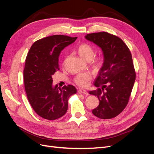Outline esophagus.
Listing matches in <instances>:
<instances>
[{"mask_svg": "<svg viewBox=\"0 0 154 154\" xmlns=\"http://www.w3.org/2000/svg\"><path fill=\"white\" fill-rule=\"evenodd\" d=\"M78 93H79V94H85V95H88V92L86 91L85 90H83V89L78 90Z\"/></svg>", "mask_w": 154, "mask_h": 154, "instance_id": "obj_1", "label": "esophagus"}]
</instances>
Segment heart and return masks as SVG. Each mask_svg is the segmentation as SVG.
I'll return each instance as SVG.
<instances>
[{"instance_id":"1","label":"heart","mask_w":154,"mask_h":154,"mask_svg":"<svg viewBox=\"0 0 154 154\" xmlns=\"http://www.w3.org/2000/svg\"><path fill=\"white\" fill-rule=\"evenodd\" d=\"M78 52L80 57L87 62H90L93 58L94 55V51L92 46L87 44H83L79 46ZM96 64L100 63V60L97 59L95 60ZM91 80V75L89 73H81L79 74L74 78V83L81 87H87L89 82Z\"/></svg>"}]
</instances>
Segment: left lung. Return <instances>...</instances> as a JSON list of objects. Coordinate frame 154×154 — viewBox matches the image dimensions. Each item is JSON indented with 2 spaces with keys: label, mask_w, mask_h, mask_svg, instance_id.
Returning a JSON list of instances; mask_svg holds the SVG:
<instances>
[{
  "label": "left lung",
  "mask_w": 154,
  "mask_h": 154,
  "mask_svg": "<svg viewBox=\"0 0 154 154\" xmlns=\"http://www.w3.org/2000/svg\"><path fill=\"white\" fill-rule=\"evenodd\" d=\"M85 38L100 48L103 54L94 82L97 88L89 91L100 101L92 112L100 119L114 118L127 106L136 80L131 53L122 39L106 32L87 34Z\"/></svg>",
  "instance_id": "left-lung-1"
}]
</instances>
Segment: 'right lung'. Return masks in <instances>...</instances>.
<instances>
[{"mask_svg":"<svg viewBox=\"0 0 154 154\" xmlns=\"http://www.w3.org/2000/svg\"><path fill=\"white\" fill-rule=\"evenodd\" d=\"M77 37L53 35L36 41L27 55L24 70L27 99L35 112L48 120L58 119L66 113L68 99L77 92L71 85L62 88L53 85L52 76L58 68L61 51Z\"/></svg>","mask_w":154,"mask_h":154,"instance_id":"1","label":"right lung"}]
</instances>
